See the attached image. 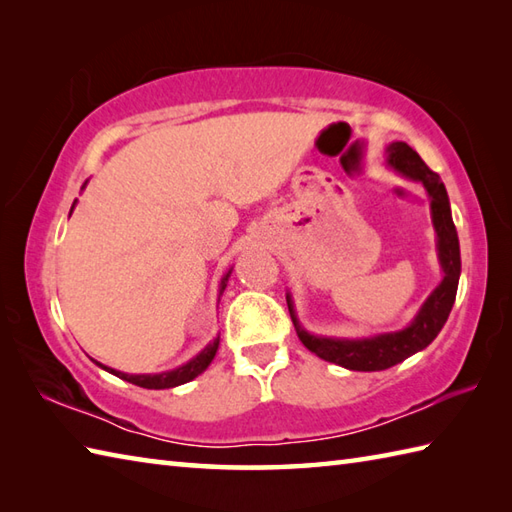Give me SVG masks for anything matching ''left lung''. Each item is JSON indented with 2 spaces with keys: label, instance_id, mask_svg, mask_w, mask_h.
Masks as SVG:
<instances>
[{
  "label": "left lung",
  "instance_id": "obj_1",
  "mask_svg": "<svg viewBox=\"0 0 512 512\" xmlns=\"http://www.w3.org/2000/svg\"><path fill=\"white\" fill-rule=\"evenodd\" d=\"M387 165L398 171L400 176L409 180L422 182L431 198V220L438 235V259L442 266V281L440 286L431 292L429 299L422 303L416 319H413L405 330L385 332L367 339H336V336H314L308 330L301 328V323L295 314V303L292 297L286 295L288 310L292 323H295L297 336L310 352L328 363H336L354 372H380V369L394 367L405 361L411 354L424 350L438 332L444 328L453 308L455 292H458L460 281V242L458 231H455L449 195L440 176L431 171L424 160L413 151L407 143H391L387 149Z\"/></svg>",
  "mask_w": 512,
  "mask_h": 512
}]
</instances>
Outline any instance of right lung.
<instances>
[{"mask_svg":"<svg viewBox=\"0 0 512 512\" xmlns=\"http://www.w3.org/2000/svg\"><path fill=\"white\" fill-rule=\"evenodd\" d=\"M83 187H85V184H83ZM74 202H76V200H74ZM72 209H74V204H72ZM70 213H72V211H70ZM231 270H233V268H231ZM231 270H228V273L222 277L220 295H222L224 288H226L228 277H231ZM217 345H220V336H217V339H215L213 343L206 345L198 356H193L189 363H184L182 367H176V369H171V372H162V374H125V372H118V369L101 365L99 361H94V358H92V361H94L96 365H99V367H103L105 372H110V374H114V376H118V378H123V380H127V383H132V385L145 387V389H169V387H178V385L189 383V380H193L195 376H200V374L204 372V369L211 365L213 356H215V352H217Z\"/></svg>","mask_w":512,"mask_h":512,"instance_id":"1","label":"right lung"}]
</instances>
